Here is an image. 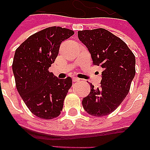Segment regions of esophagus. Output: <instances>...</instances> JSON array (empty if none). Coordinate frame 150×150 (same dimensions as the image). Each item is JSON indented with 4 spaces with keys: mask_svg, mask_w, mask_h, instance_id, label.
Masks as SVG:
<instances>
[{
    "mask_svg": "<svg viewBox=\"0 0 150 150\" xmlns=\"http://www.w3.org/2000/svg\"><path fill=\"white\" fill-rule=\"evenodd\" d=\"M80 79L79 78H77V77H74L73 78V81L74 82H76V81H79Z\"/></svg>",
    "mask_w": 150,
    "mask_h": 150,
    "instance_id": "esophagus-1",
    "label": "esophagus"
}]
</instances>
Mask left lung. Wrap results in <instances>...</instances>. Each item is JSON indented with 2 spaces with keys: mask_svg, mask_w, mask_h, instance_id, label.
I'll use <instances>...</instances> for the list:
<instances>
[{
  "mask_svg": "<svg viewBox=\"0 0 150 150\" xmlns=\"http://www.w3.org/2000/svg\"><path fill=\"white\" fill-rule=\"evenodd\" d=\"M78 38L88 50L94 66L103 68L100 87L90 84L82 105L93 116L108 115L119 107L130 91L135 76V56L119 37L103 28L79 31Z\"/></svg>",
  "mask_w": 150,
  "mask_h": 150,
  "instance_id": "obj_1",
  "label": "left lung"
}]
</instances>
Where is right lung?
<instances>
[{"label":"right lung","mask_w":150,"mask_h":150,"mask_svg":"<svg viewBox=\"0 0 150 150\" xmlns=\"http://www.w3.org/2000/svg\"><path fill=\"white\" fill-rule=\"evenodd\" d=\"M74 34L67 28L50 27L28 37L16 50L12 71L16 88L28 109L39 118L52 119L62 111L72 78L59 79L48 69L61 43Z\"/></svg>","instance_id":"add662e5"}]
</instances>
